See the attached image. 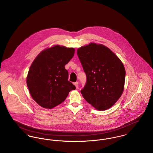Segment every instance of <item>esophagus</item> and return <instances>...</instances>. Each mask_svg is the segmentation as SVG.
Listing matches in <instances>:
<instances>
[{"label": "esophagus", "instance_id": "obj_1", "mask_svg": "<svg viewBox=\"0 0 153 153\" xmlns=\"http://www.w3.org/2000/svg\"><path fill=\"white\" fill-rule=\"evenodd\" d=\"M74 85L76 86V88H78V87H79V82H74Z\"/></svg>", "mask_w": 153, "mask_h": 153}]
</instances>
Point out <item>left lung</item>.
<instances>
[{
	"instance_id": "1",
	"label": "left lung",
	"mask_w": 153,
	"mask_h": 153,
	"mask_svg": "<svg viewBox=\"0 0 153 153\" xmlns=\"http://www.w3.org/2000/svg\"><path fill=\"white\" fill-rule=\"evenodd\" d=\"M77 53L87 77L82 97L99 111L110 108L124 90L126 71L122 61L108 48L95 43L79 48Z\"/></svg>"
}]
</instances>
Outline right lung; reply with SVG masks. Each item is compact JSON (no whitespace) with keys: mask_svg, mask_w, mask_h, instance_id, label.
Segmentation results:
<instances>
[{"mask_svg":"<svg viewBox=\"0 0 153 153\" xmlns=\"http://www.w3.org/2000/svg\"><path fill=\"white\" fill-rule=\"evenodd\" d=\"M73 48L55 45L42 51L32 63L27 84L32 98L39 105L52 109L63 102L76 87L68 81L65 66L73 57Z\"/></svg>","mask_w":153,"mask_h":153,"instance_id":"right-lung-1","label":"right lung"}]
</instances>
